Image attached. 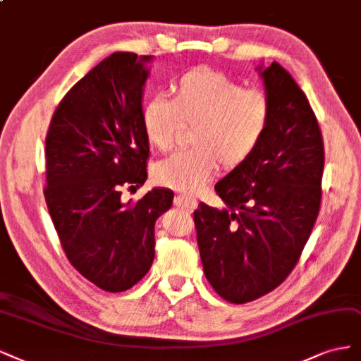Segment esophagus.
Here are the masks:
<instances>
[{
	"label": "esophagus",
	"mask_w": 361,
	"mask_h": 361,
	"mask_svg": "<svg viewBox=\"0 0 361 361\" xmlns=\"http://www.w3.org/2000/svg\"><path fill=\"white\" fill-rule=\"evenodd\" d=\"M176 204L180 205V207L188 208V210H193V208H196V205H197L195 197H192L189 195H178V196H176Z\"/></svg>",
	"instance_id": "obj_1"
}]
</instances>
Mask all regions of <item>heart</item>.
Listing matches in <instances>:
<instances>
[{
    "label": "heart",
    "mask_w": 361,
    "mask_h": 361,
    "mask_svg": "<svg viewBox=\"0 0 361 361\" xmlns=\"http://www.w3.org/2000/svg\"><path fill=\"white\" fill-rule=\"evenodd\" d=\"M271 121V103L264 91L244 88L224 72L197 67L171 85V99L153 97L141 111L148 142L168 151L184 126H195L193 147L159 161L154 178L171 189L193 192L220 164L235 169L258 149Z\"/></svg>",
    "instance_id": "b5f03b06"
}]
</instances>
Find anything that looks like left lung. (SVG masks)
<instances>
[{
	"label": "left lung",
	"mask_w": 361,
	"mask_h": 361,
	"mask_svg": "<svg viewBox=\"0 0 361 361\" xmlns=\"http://www.w3.org/2000/svg\"><path fill=\"white\" fill-rule=\"evenodd\" d=\"M271 121L258 149L216 184L228 208L195 210L207 281L229 303L257 300L294 270L321 207L324 142L309 100L279 63L258 67Z\"/></svg>",
	"instance_id": "1"
}]
</instances>
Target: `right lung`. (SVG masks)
Wrapping results in <instances>:
<instances>
[{"mask_svg": "<svg viewBox=\"0 0 361 361\" xmlns=\"http://www.w3.org/2000/svg\"><path fill=\"white\" fill-rule=\"evenodd\" d=\"M151 55L115 52L76 82L46 135L44 200L67 259L108 293L136 285L154 259L156 220L173 193L153 189L121 201L147 180L141 111Z\"/></svg>", "mask_w": 361, "mask_h": 361, "instance_id": "obj_1", "label": "right lung"}]
</instances>
